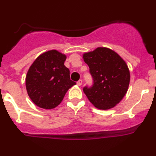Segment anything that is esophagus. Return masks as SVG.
I'll use <instances>...</instances> for the list:
<instances>
[{
    "label": "esophagus",
    "instance_id": "1",
    "mask_svg": "<svg viewBox=\"0 0 156 156\" xmlns=\"http://www.w3.org/2000/svg\"><path fill=\"white\" fill-rule=\"evenodd\" d=\"M82 84V80H79L78 82H77V85L78 86H81Z\"/></svg>",
    "mask_w": 156,
    "mask_h": 156
}]
</instances>
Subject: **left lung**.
Here are the masks:
<instances>
[{"mask_svg": "<svg viewBox=\"0 0 156 156\" xmlns=\"http://www.w3.org/2000/svg\"><path fill=\"white\" fill-rule=\"evenodd\" d=\"M84 62L93 78L91 87L83 92L96 108L107 110L122 101L128 91L130 72L128 66L116 52L107 48H98L84 53Z\"/></svg>", "mask_w": 156, "mask_h": 156, "instance_id": "1", "label": "left lung"}]
</instances>
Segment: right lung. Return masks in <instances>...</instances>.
Wrapping results in <instances>:
<instances>
[{"mask_svg":"<svg viewBox=\"0 0 156 156\" xmlns=\"http://www.w3.org/2000/svg\"><path fill=\"white\" fill-rule=\"evenodd\" d=\"M66 56L56 50L39 55L31 64L26 78V90L39 108H54L61 103L68 89L76 85L69 70L64 66Z\"/></svg>","mask_w":156,"mask_h":156,"instance_id":"right-lung-1","label":"right lung"}]
</instances>
